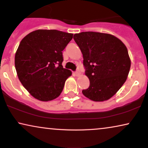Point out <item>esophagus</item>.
<instances>
[{"label": "esophagus", "instance_id": "34e87169", "mask_svg": "<svg viewBox=\"0 0 148 148\" xmlns=\"http://www.w3.org/2000/svg\"><path fill=\"white\" fill-rule=\"evenodd\" d=\"M75 76H77V77H78V76H79L80 75V71H76L75 72Z\"/></svg>", "mask_w": 148, "mask_h": 148}]
</instances>
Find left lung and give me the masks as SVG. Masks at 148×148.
Masks as SVG:
<instances>
[{
    "label": "left lung",
    "instance_id": "obj_1",
    "mask_svg": "<svg viewBox=\"0 0 148 148\" xmlns=\"http://www.w3.org/2000/svg\"><path fill=\"white\" fill-rule=\"evenodd\" d=\"M84 58L90 87L82 91L91 100H108L126 82L131 67L128 50L114 36L94 32L74 34Z\"/></svg>",
    "mask_w": 148,
    "mask_h": 148
}]
</instances>
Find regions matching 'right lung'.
<instances>
[{
	"instance_id": "1",
	"label": "right lung",
	"mask_w": 148,
	"mask_h": 148,
	"mask_svg": "<svg viewBox=\"0 0 148 148\" xmlns=\"http://www.w3.org/2000/svg\"><path fill=\"white\" fill-rule=\"evenodd\" d=\"M73 36L56 29H38L20 42L15 56L16 71L34 98L48 102L61 94L65 81L72 74L62 65V51Z\"/></svg>"
}]
</instances>
